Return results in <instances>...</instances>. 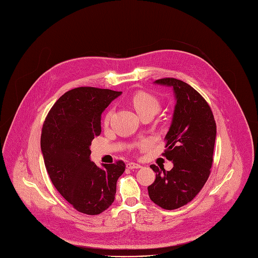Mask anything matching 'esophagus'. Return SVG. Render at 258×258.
<instances>
[{"instance_id":"obj_1","label":"esophagus","mask_w":258,"mask_h":258,"mask_svg":"<svg viewBox=\"0 0 258 258\" xmlns=\"http://www.w3.org/2000/svg\"><path fill=\"white\" fill-rule=\"evenodd\" d=\"M127 168L128 169H136V168H141L142 165L141 164H137V163H134V162H129L126 164Z\"/></svg>"}]
</instances>
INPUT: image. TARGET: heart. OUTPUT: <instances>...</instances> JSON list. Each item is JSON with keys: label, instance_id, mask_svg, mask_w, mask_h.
Here are the masks:
<instances>
[{"label": "heart", "instance_id": "1", "mask_svg": "<svg viewBox=\"0 0 258 258\" xmlns=\"http://www.w3.org/2000/svg\"><path fill=\"white\" fill-rule=\"evenodd\" d=\"M131 103L141 116L145 113H157L160 109V100L156 96L147 92H136L131 97ZM110 113L105 116V123L108 122Z\"/></svg>", "mask_w": 258, "mask_h": 258}]
</instances>
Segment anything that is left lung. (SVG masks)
I'll return each mask as SVG.
<instances>
[{"instance_id":"left-lung-1","label":"left lung","mask_w":258,"mask_h":258,"mask_svg":"<svg viewBox=\"0 0 258 258\" xmlns=\"http://www.w3.org/2000/svg\"><path fill=\"white\" fill-rule=\"evenodd\" d=\"M157 85L171 87L175 96L172 122L165 136L163 156L172 161L167 171L155 164V182L148 187L151 201L164 210L179 209L200 193L211 173L216 123L205 98L188 84L161 78Z\"/></svg>"}]
</instances>
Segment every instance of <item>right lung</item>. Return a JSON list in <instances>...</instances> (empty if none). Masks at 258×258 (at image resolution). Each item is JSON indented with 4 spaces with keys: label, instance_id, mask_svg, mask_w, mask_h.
I'll list each match as a JSON object with an SVG mask.
<instances>
[{
    "label": "right lung",
    "instance_id": "right-lung-1",
    "mask_svg": "<svg viewBox=\"0 0 258 258\" xmlns=\"http://www.w3.org/2000/svg\"><path fill=\"white\" fill-rule=\"evenodd\" d=\"M122 94L108 89L81 87L66 92L49 110L41 133V151L50 180L78 212L98 215L114 201L116 181L125 163L91 161L90 146L101 133V114Z\"/></svg>",
    "mask_w": 258,
    "mask_h": 258
}]
</instances>
